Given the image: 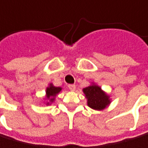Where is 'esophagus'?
<instances>
[{
	"label": "esophagus",
	"mask_w": 148,
	"mask_h": 148,
	"mask_svg": "<svg viewBox=\"0 0 148 148\" xmlns=\"http://www.w3.org/2000/svg\"><path fill=\"white\" fill-rule=\"evenodd\" d=\"M68 87H69V90H71V91H74V90L76 89V85H74V84H69Z\"/></svg>",
	"instance_id": "1"
}]
</instances>
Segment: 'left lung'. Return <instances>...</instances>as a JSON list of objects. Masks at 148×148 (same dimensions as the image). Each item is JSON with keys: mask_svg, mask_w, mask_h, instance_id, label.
Returning <instances> with one entry per match:
<instances>
[{"mask_svg": "<svg viewBox=\"0 0 148 148\" xmlns=\"http://www.w3.org/2000/svg\"><path fill=\"white\" fill-rule=\"evenodd\" d=\"M86 98L88 99V107L93 109H103L108 105V97L104 93L99 86L92 85L83 89Z\"/></svg>", "mask_w": 148, "mask_h": 148, "instance_id": "8db88e82", "label": "left lung"}]
</instances>
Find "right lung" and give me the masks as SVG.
Here are the masks:
<instances>
[{
  "mask_svg": "<svg viewBox=\"0 0 148 148\" xmlns=\"http://www.w3.org/2000/svg\"><path fill=\"white\" fill-rule=\"evenodd\" d=\"M61 90L60 88L59 87H54V86H49V88H47L46 90V93H47V98L49 99L50 101H53L54 100V97L58 94L60 91ZM49 104V103H48Z\"/></svg>",
  "mask_w": 148,
  "mask_h": 148,
  "instance_id": "add662e5",
  "label": "right lung"
}]
</instances>
